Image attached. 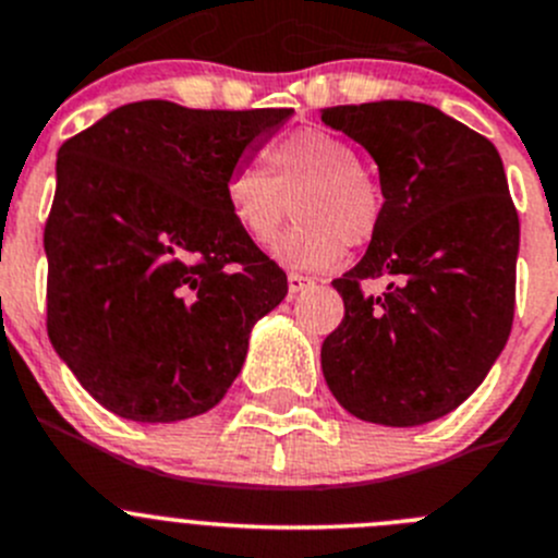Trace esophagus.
Masks as SVG:
<instances>
[{
  "instance_id": "obj_1",
  "label": "esophagus",
  "mask_w": 558,
  "mask_h": 558,
  "mask_svg": "<svg viewBox=\"0 0 558 558\" xmlns=\"http://www.w3.org/2000/svg\"><path fill=\"white\" fill-rule=\"evenodd\" d=\"M308 286H314V278H308V275H300V272H289V294H300V291H305Z\"/></svg>"
}]
</instances>
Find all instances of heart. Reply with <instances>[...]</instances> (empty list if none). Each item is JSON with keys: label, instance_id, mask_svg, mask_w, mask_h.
Returning <instances> with one entry per match:
<instances>
[{"label": "heart", "instance_id": "obj_1", "mask_svg": "<svg viewBox=\"0 0 558 558\" xmlns=\"http://www.w3.org/2000/svg\"><path fill=\"white\" fill-rule=\"evenodd\" d=\"M269 173L242 165L226 181V203L239 231L253 244L275 242V258L286 267L325 269L347 247H363L377 236L385 195L377 175L357 161L355 145L327 129H300L267 148Z\"/></svg>", "mask_w": 558, "mask_h": 558}]
</instances>
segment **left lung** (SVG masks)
<instances>
[{"label": "left lung", "instance_id": "left-lung-1", "mask_svg": "<svg viewBox=\"0 0 558 558\" xmlns=\"http://www.w3.org/2000/svg\"><path fill=\"white\" fill-rule=\"evenodd\" d=\"M322 121L374 156L385 215L357 267L332 280L343 319L322 372L343 410L415 426L460 408L514 319L520 222L496 145L418 101L343 104ZM389 278L379 298L363 279Z\"/></svg>", "mask_w": 558, "mask_h": 558}]
</instances>
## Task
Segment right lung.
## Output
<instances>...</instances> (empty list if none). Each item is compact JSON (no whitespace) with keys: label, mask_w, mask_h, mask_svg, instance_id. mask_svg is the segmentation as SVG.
Instances as JSON below:
<instances>
[{"label":"right lung","mask_w":558,"mask_h":558,"mask_svg":"<svg viewBox=\"0 0 558 558\" xmlns=\"http://www.w3.org/2000/svg\"><path fill=\"white\" fill-rule=\"evenodd\" d=\"M289 114L134 101L60 145L46 330L109 413L192 418L242 372L250 327L289 280L239 231L226 181Z\"/></svg>","instance_id":"1"}]
</instances>
